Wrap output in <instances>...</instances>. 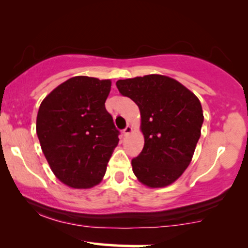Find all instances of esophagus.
<instances>
[{"mask_svg":"<svg viewBox=\"0 0 248 248\" xmlns=\"http://www.w3.org/2000/svg\"><path fill=\"white\" fill-rule=\"evenodd\" d=\"M132 131H133V128H132V126H126V127L124 128L123 133H124V135H127V134H130Z\"/></svg>","mask_w":248,"mask_h":248,"instance_id":"esophagus-1","label":"esophagus"}]
</instances>
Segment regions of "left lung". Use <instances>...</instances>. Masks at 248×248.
<instances>
[{
	"label": "left lung",
	"instance_id": "8db88e82",
	"mask_svg": "<svg viewBox=\"0 0 248 248\" xmlns=\"http://www.w3.org/2000/svg\"><path fill=\"white\" fill-rule=\"evenodd\" d=\"M116 86L141 114L144 147L132 159L134 175L151 188L172 184L191 164L201 137L204 116L199 98L177 80L161 74L118 80Z\"/></svg>",
	"mask_w": 248,
	"mask_h": 248
}]
</instances>
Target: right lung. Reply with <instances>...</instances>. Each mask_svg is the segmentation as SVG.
<instances>
[{
	"mask_svg": "<svg viewBox=\"0 0 248 248\" xmlns=\"http://www.w3.org/2000/svg\"><path fill=\"white\" fill-rule=\"evenodd\" d=\"M110 87V80L73 77L40 104L36 121L40 147L54 175L69 187L99 184L120 140L105 108Z\"/></svg>",
	"mask_w": 248,
	"mask_h": 248,
	"instance_id": "right-lung-1",
	"label": "right lung"
}]
</instances>
